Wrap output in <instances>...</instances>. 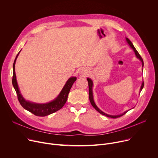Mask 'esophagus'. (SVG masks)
I'll return each instance as SVG.
<instances>
[{"label":"esophagus","mask_w":158,"mask_h":158,"mask_svg":"<svg viewBox=\"0 0 158 158\" xmlns=\"http://www.w3.org/2000/svg\"><path fill=\"white\" fill-rule=\"evenodd\" d=\"M82 74H84V76H86L87 74H88V73L85 70H82Z\"/></svg>","instance_id":"esophagus-1"}]
</instances>
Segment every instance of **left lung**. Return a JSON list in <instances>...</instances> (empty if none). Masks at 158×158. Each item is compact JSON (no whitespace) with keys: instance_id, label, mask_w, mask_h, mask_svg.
Returning a JSON list of instances; mask_svg holds the SVG:
<instances>
[{"instance_id":"obj_1","label":"left lung","mask_w":158,"mask_h":158,"mask_svg":"<svg viewBox=\"0 0 158 158\" xmlns=\"http://www.w3.org/2000/svg\"><path fill=\"white\" fill-rule=\"evenodd\" d=\"M126 42L128 43V44L130 46V47L133 49V51H134V53H135V55H136V56L137 57V58H138V59L141 61V62H142V67H143V66H144V62H143V60L142 57H141V56L139 55V54L138 53V52L137 51V50H136V49H135V48L134 47L133 44H132V43L131 42V40H130L128 38H127V37L126 38ZM87 81H88V85H89V98L90 102H91V103L92 106H93V107H94L97 111H98L100 114H102V115H104V116H107V117H108V118H118L121 117V116H123L124 114H125L126 113V112L129 110H126V111H125L124 112H123V114H119V115H116V116L109 115V114H107L104 113V112H102V110H101L98 107V106H96V104H95V102H94V101L93 93V82L92 80H91V79H90V78H87ZM144 81H143V82H142V85H141V88H140V91H141V90L143 89V87H144Z\"/></svg>"}]
</instances>
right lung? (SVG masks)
I'll return each instance as SVG.
<instances>
[{
    "instance_id": "right-lung-1",
    "label": "right lung",
    "mask_w": 158,
    "mask_h": 158,
    "mask_svg": "<svg viewBox=\"0 0 158 158\" xmlns=\"http://www.w3.org/2000/svg\"><path fill=\"white\" fill-rule=\"evenodd\" d=\"M19 53L20 52L17 54L14 60V62L13 64L12 85L15 89V91L17 95L18 100L20 105L25 109L31 112L33 114L37 116H41V117L48 116L60 109L64 106V104L67 101V97H68V94L69 93L71 88L73 85L74 82L77 79L76 77H70L68 80H67V81L66 82L65 84L62 88V91H60L59 96L53 101L46 104H37V103L27 101L20 94L19 86L17 84V79H16L15 73V64Z\"/></svg>"
}]
</instances>
